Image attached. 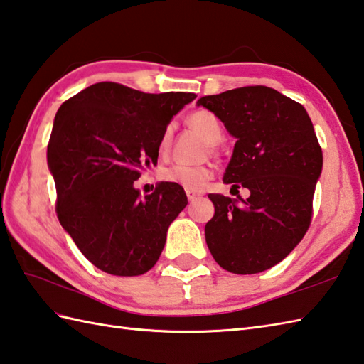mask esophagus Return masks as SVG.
<instances>
[{"mask_svg":"<svg viewBox=\"0 0 364 364\" xmlns=\"http://www.w3.org/2000/svg\"><path fill=\"white\" fill-rule=\"evenodd\" d=\"M186 196H188L189 201H193V200L200 197V193L198 192H193V191H186Z\"/></svg>","mask_w":364,"mask_h":364,"instance_id":"1","label":"esophagus"}]
</instances>
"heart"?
<instances>
[{"label":"heart","instance_id":"b5f03b06","mask_svg":"<svg viewBox=\"0 0 364 364\" xmlns=\"http://www.w3.org/2000/svg\"><path fill=\"white\" fill-rule=\"evenodd\" d=\"M189 124L208 142L215 144L222 138V125L217 116L206 109H198L189 116ZM172 125H167L159 138V151H164L171 146ZM161 178L171 184H176L186 191H201L213 178V168L209 166H183L176 164L167 167L161 172Z\"/></svg>","mask_w":364,"mask_h":364}]
</instances>
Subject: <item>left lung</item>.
<instances>
[{"label": "left lung", "mask_w": 364, "mask_h": 364, "mask_svg": "<svg viewBox=\"0 0 364 364\" xmlns=\"http://www.w3.org/2000/svg\"><path fill=\"white\" fill-rule=\"evenodd\" d=\"M197 105L220 119L235 141L223 181L248 198L209 193L215 214L205 226L210 255L235 274L265 272L306 235L314 214L323 150L301 104L268 87L205 96Z\"/></svg>", "instance_id": "1"}]
</instances>
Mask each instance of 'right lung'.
Masks as SVG:
<instances>
[{"instance_id": "right-lung-1", "label": "right lung", "mask_w": 364, "mask_h": 364, "mask_svg": "<svg viewBox=\"0 0 364 364\" xmlns=\"http://www.w3.org/2000/svg\"><path fill=\"white\" fill-rule=\"evenodd\" d=\"M196 97L99 82L58 108L48 144L57 217L82 255L102 272L139 276L161 256L168 225L188 197L167 181L141 197L134 181L156 164L163 130Z\"/></svg>"}]
</instances>
